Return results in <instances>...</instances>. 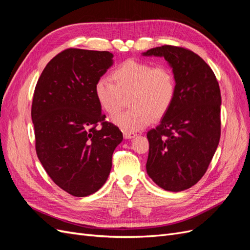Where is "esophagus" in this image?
Listing matches in <instances>:
<instances>
[{"instance_id": "esophagus-1", "label": "esophagus", "mask_w": 250, "mask_h": 250, "mask_svg": "<svg viewBox=\"0 0 250 250\" xmlns=\"http://www.w3.org/2000/svg\"><path fill=\"white\" fill-rule=\"evenodd\" d=\"M123 135L126 140H130L137 137V133L131 132V131H123Z\"/></svg>"}]
</instances>
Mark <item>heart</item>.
Returning <instances> with one entry per match:
<instances>
[{
  "label": "heart",
  "mask_w": 250,
  "mask_h": 250,
  "mask_svg": "<svg viewBox=\"0 0 250 250\" xmlns=\"http://www.w3.org/2000/svg\"><path fill=\"white\" fill-rule=\"evenodd\" d=\"M110 80L101 78L95 84V96L102 110L115 115L130 96L131 108L119 112L112 123L125 131L147 127L153 119L164 117L174 101L176 82L173 72L165 65L153 66L148 62L128 59L111 72Z\"/></svg>",
  "instance_id": "heart-1"
}]
</instances>
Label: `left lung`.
<instances>
[{
	"label": "left lung",
	"mask_w": 250,
	"mask_h": 250,
	"mask_svg": "<svg viewBox=\"0 0 250 250\" xmlns=\"http://www.w3.org/2000/svg\"><path fill=\"white\" fill-rule=\"evenodd\" d=\"M142 55L164 57L176 82L171 107L147 133V174L166 191H184L204 175L218 147L220 88L210 67L190 50L162 46Z\"/></svg>",
	"instance_id": "obj_1"
}]
</instances>
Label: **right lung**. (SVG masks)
<instances>
[{"label":"right lung","mask_w":250,"mask_h":250,"mask_svg":"<svg viewBox=\"0 0 250 250\" xmlns=\"http://www.w3.org/2000/svg\"><path fill=\"white\" fill-rule=\"evenodd\" d=\"M112 58L106 51L64 50L46 65L35 86L31 117L37 156L52 180L76 197L106 183L112 153L123 141L119 128L105 122L95 96L96 82Z\"/></svg>","instance_id":"right-lung-1"}]
</instances>
